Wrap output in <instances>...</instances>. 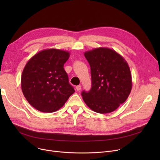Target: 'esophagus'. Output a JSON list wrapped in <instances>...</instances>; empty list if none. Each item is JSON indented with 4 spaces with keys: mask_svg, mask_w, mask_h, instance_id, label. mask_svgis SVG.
<instances>
[{
    "mask_svg": "<svg viewBox=\"0 0 160 160\" xmlns=\"http://www.w3.org/2000/svg\"><path fill=\"white\" fill-rule=\"evenodd\" d=\"M81 88H82V86H77V87H76V89H77V91H80V89H81Z\"/></svg>",
    "mask_w": 160,
    "mask_h": 160,
    "instance_id": "1",
    "label": "esophagus"
}]
</instances>
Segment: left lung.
Returning <instances> with one entry per match:
<instances>
[{
    "label": "left lung",
    "mask_w": 160,
    "mask_h": 160,
    "mask_svg": "<svg viewBox=\"0 0 160 160\" xmlns=\"http://www.w3.org/2000/svg\"><path fill=\"white\" fill-rule=\"evenodd\" d=\"M91 67L92 86L82 92L83 101L93 111L111 113L124 103L132 88L130 67L125 59L114 50L95 48L84 52Z\"/></svg>",
    "instance_id": "8db88e82"
}]
</instances>
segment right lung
<instances>
[{
    "label": "right lung",
    "mask_w": 160,
    "mask_h": 160,
    "mask_svg": "<svg viewBox=\"0 0 160 160\" xmlns=\"http://www.w3.org/2000/svg\"><path fill=\"white\" fill-rule=\"evenodd\" d=\"M69 56L66 50L45 49L32 56L25 65L21 80L22 93L38 111L54 112L74 93L63 69Z\"/></svg>",
    "instance_id": "add662e5"
}]
</instances>
